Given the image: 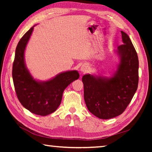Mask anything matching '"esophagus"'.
<instances>
[{
	"instance_id": "1",
	"label": "esophagus",
	"mask_w": 152,
	"mask_h": 152,
	"mask_svg": "<svg viewBox=\"0 0 152 152\" xmlns=\"http://www.w3.org/2000/svg\"><path fill=\"white\" fill-rule=\"evenodd\" d=\"M88 66L86 65V64L82 65L81 68H80V71H81L82 73H85L86 72H88Z\"/></svg>"
}]
</instances>
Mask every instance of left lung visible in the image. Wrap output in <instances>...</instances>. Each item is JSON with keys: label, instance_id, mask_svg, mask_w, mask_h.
<instances>
[{"label": "left lung", "instance_id": "left-lung-1", "mask_svg": "<svg viewBox=\"0 0 152 152\" xmlns=\"http://www.w3.org/2000/svg\"><path fill=\"white\" fill-rule=\"evenodd\" d=\"M123 44L115 50L119 59L111 76L88 74L82 77L84 100L89 111L100 119L121 114L136 93L138 59L129 37L121 31Z\"/></svg>", "mask_w": 152, "mask_h": 152}]
</instances>
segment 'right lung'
Segmentation results:
<instances>
[{
  "mask_svg": "<svg viewBox=\"0 0 152 152\" xmlns=\"http://www.w3.org/2000/svg\"><path fill=\"white\" fill-rule=\"evenodd\" d=\"M34 26L23 36L16 47L12 78L16 94L23 106L34 114L45 116L56 110L64 90L78 80L80 74L77 70H69L46 81L33 78L25 64V51Z\"/></svg>",
  "mask_w": 152,
  "mask_h": 152,
  "instance_id": "add662e5",
  "label": "right lung"
}]
</instances>
